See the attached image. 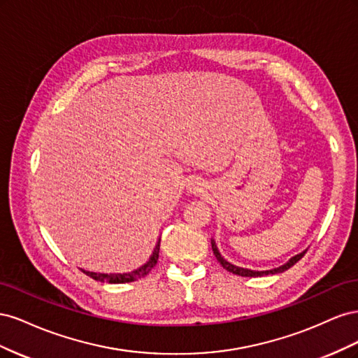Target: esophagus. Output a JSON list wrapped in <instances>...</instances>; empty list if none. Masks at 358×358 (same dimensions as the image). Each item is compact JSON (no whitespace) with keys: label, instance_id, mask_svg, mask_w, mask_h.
<instances>
[{"label":"esophagus","instance_id":"1","mask_svg":"<svg viewBox=\"0 0 358 358\" xmlns=\"http://www.w3.org/2000/svg\"><path fill=\"white\" fill-rule=\"evenodd\" d=\"M204 189V183L199 182V180H192L189 183V191L191 192H201Z\"/></svg>","mask_w":358,"mask_h":358}]
</instances>
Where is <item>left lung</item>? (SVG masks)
<instances>
[{
	"label": "left lung",
	"instance_id": "left-lung-1",
	"mask_svg": "<svg viewBox=\"0 0 358 358\" xmlns=\"http://www.w3.org/2000/svg\"><path fill=\"white\" fill-rule=\"evenodd\" d=\"M210 243H212V251H213V254H215L216 259H218V263H220V264H221V266H222L225 270H229L230 273L239 275V276H245V278H257V276H264V275H275V273H282V272H285V270H288L289 267L294 266L297 262H300V259L303 258V255L306 254V251H303V252L297 254L296 257H292V258L289 259V262H288V263H285L284 266L276 267V268H272V270H264V272H257V270H251V268H243V267H237V266H234V264L229 263V262H227V259H224V258L221 257V254H220V251H218V248H216L215 242L212 241Z\"/></svg>",
	"mask_w": 358,
	"mask_h": 358
}]
</instances>
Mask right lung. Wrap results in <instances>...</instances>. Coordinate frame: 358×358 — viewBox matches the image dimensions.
I'll use <instances>...</instances> for the list:
<instances>
[{
  "label": "right lung",
  "instance_id": "obj_1",
  "mask_svg": "<svg viewBox=\"0 0 358 358\" xmlns=\"http://www.w3.org/2000/svg\"><path fill=\"white\" fill-rule=\"evenodd\" d=\"M159 242L161 241H158V243H157V246H155V249H154V252H152V255H150V258H149V262L145 264V266H142L140 268H137V270H134V272H131V273H110V275H106V273H94V272H86V270H82V272L85 273V275H88L90 278H92V279H95V280H100V282H109V284H124V282H133V280H137V279H140V278H143V276H146L150 270L154 268V266L157 264V262H158V255H159Z\"/></svg>",
  "mask_w": 358,
  "mask_h": 358
}]
</instances>
